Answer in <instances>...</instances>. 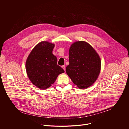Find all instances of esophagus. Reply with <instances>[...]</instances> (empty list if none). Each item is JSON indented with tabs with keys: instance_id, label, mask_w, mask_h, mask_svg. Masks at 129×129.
<instances>
[{
	"instance_id": "esophagus-1",
	"label": "esophagus",
	"mask_w": 129,
	"mask_h": 129,
	"mask_svg": "<svg viewBox=\"0 0 129 129\" xmlns=\"http://www.w3.org/2000/svg\"><path fill=\"white\" fill-rule=\"evenodd\" d=\"M62 68L65 71V65H63V66H62Z\"/></svg>"
}]
</instances>
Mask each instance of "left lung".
Listing matches in <instances>:
<instances>
[{"label":"left lung","mask_w":129,"mask_h":129,"mask_svg":"<svg viewBox=\"0 0 129 129\" xmlns=\"http://www.w3.org/2000/svg\"><path fill=\"white\" fill-rule=\"evenodd\" d=\"M69 62L66 68V73L79 88H87L97 80L101 71V59L87 42L77 41L71 45Z\"/></svg>","instance_id":"8db88e82"}]
</instances>
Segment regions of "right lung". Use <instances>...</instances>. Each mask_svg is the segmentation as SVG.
Listing matches in <instances>:
<instances>
[{"label": "right lung", "instance_id": "add662e5", "mask_svg": "<svg viewBox=\"0 0 129 129\" xmlns=\"http://www.w3.org/2000/svg\"><path fill=\"white\" fill-rule=\"evenodd\" d=\"M54 44L42 41L33 49L26 61L27 76L31 83L40 89L51 86L59 75L64 72L57 64V58L52 54Z\"/></svg>", "mask_w": 129, "mask_h": 129}]
</instances>
